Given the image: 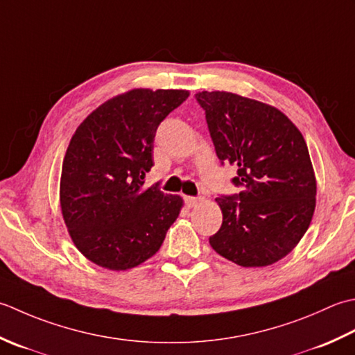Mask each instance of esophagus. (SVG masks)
Listing matches in <instances>:
<instances>
[{
	"label": "esophagus",
	"instance_id": "34e87169",
	"mask_svg": "<svg viewBox=\"0 0 355 355\" xmlns=\"http://www.w3.org/2000/svg\"><path fill=\"white\" fill-rule=\"evenodd\" d=\"M199 200H200V198H196V196H185V202L188 207H194Z\"/></svg>",
	"mask_w": 355,
	"mask_h": 355
}]
</instances>
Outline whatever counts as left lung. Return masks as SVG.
Wrapping results in <instances>:
<instances>
[{
  "mask_svg": "<svg viewBox=\"0 0 355 355\" xmlns=\"http://www.w3.org/2000/svg\"><path fill=\"white\" fill-rule=\"evenodd\" d=\"M220 164L237 165L242 191L216 198V252L241 266H266L299 243L313 219L315 178L302 133L277 108L228 92L194 95Z\"/></svg>",
  "mask_w": 355,
  "mask_h": 355,
  "instance_id": "obj_1",
  "label": "left lung"
}]
</instances>
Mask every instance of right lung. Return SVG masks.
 <instances>
[{
    "label": "right lung",
    "instance_id": "add662e5",
    "mask_svg": "<svg viewBox=\"0 0 355 355\" xmlns=\"http://www.w3.org/2000/svg\"><path fill=\"white\" fill-rule=\"evenodd\" d=\"M185 90L136 89L85 118L61 173V209L71 241L93 263L128 270L161 248L182 199L144 187L159 124L187 101Z\"/></svg>",
    "mask_w": 355,
    "mask_h": 355
}]
</instances>
